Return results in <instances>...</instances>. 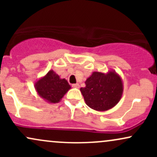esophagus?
I'll return each instance as SVG.
<instances>
[{"label": "esophagus", "instance_id": "34e87169", "mask_svg": "<svg viewBox=\"0 0 157 157\" xmlns=\"http://www.w3.org/2000/svg\"><path fill=\"white\" fill-rule=\"evenodd\" d=\"M72 87L73 88H76V89H78L80 87V85L78 83H75V84H72Z\"/></svg>", "mask_w": 157, "mask_h": 157}]
</instances>
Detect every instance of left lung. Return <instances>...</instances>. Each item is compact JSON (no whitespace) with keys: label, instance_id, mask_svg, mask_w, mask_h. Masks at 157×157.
Here are the masks:
<instances>
[{"label":"left lung","instance_id":"1","mask_svg":"<svg viewBox=\"0 0 157 157\" xmlns=\"http://www.w3.org/2000/svg\"><path fill=\"white\" fill-rule=\"evenodd\" d=\"M85 83L80 91L86 105L95 111H108L121 100L123 83L120 75L113 70L107 73L94 71Z\"/></svg>","mask_w":157,"mask_h":157}]
</instances>
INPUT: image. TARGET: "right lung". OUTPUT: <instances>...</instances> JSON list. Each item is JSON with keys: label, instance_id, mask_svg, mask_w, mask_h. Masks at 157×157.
I'll list each match as a JSON object with an SVG mask.
<instances>
[{"label": "right lung", "instance_id": "obj_1", "mask_svg": "<svg viewBox=\"0 0 157 157\" xmlns=\"http://www.w3.org/2000/svg\"><path fill=\"white\" fill-rule=\"evenodd\" d=\"M35 89L37 94L50 103H57L71 89L66 79L60 78L53 70L35 81Z\"/></svg>", "mask_w": 157, "mask_h": 157}]
</instances>
